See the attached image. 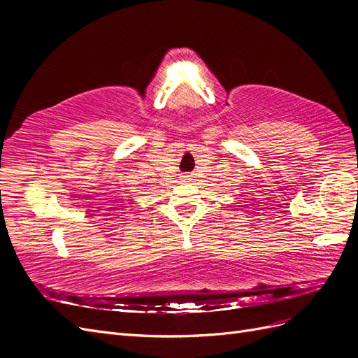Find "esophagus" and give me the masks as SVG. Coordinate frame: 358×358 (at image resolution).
<instances>
[{
	"instance_id": "1",
	"label": "esophagus",
	"mask_w": 358,
	"mask_h": 358,
	"mask_svg": "<svg viewBox=\"0 0 358 358\" xmlns=\"http://www.w3.org/2000/svg\"><path fill=\"white\" fill-rule=\"evenodd\" d=\"M191 178H192L191 175H183V176H182V180H183V182H191Z\"/></svg>"
}]
</instances>
